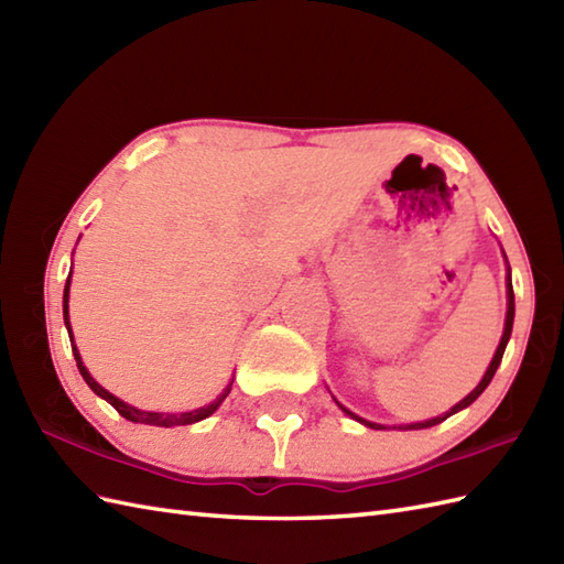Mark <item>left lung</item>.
Here are the masks:
<instances>
[{
	"instance_id": "1",
	"label": "left lung",
	"mask_w": 564,
	"mask_h": 564,
	"mask_svg": "<svg viewBox=\"0 0 564 564\" xmlns=\"http://www.w3.org/2000/svg\"><path fill=\"white\" fill-rule=\"evenodd\" d=\"M501 254H505V249H501ZM505 259H507V254H505ZM513 310H517V307H513V285H511V269H509V261H507V319H505V334H501V339H499L497 351H495V356H492V361H489V366H487V370H485L482 380L477 382V388H475L470 394H465V398H463L458 404H453L446 414H438V416H434V419H426V422H412V424H402V426H392V429L410 431V429H429V426H436V424H441V422H446V419H448L451 414H455V412L465 410V406H470V404H473L477 398H480V394L485 392V388L489 386V382H492V378H495V373H497V368H499V364H501V356H505V349H507V344H509V339H511V327H513ZM334 402H337V398H334ZM337 404H339V410H341L346 416L356 419L358 424H364V426H368V429H390V426H386V424L368 422V419H364V416L354 414L351 410H346V406H344L341 402H337Z\"/></svg>"
}]
</instances>
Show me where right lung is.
Instances as JSON below:
<instances>
[{
  "instance_id": "right-lung-1",
  "label": "right lung",
  "mask_w": 564,
  "mask_h": 564,
  "mask_svg": "<svg viewBox=\"0 0 564 564\" xmlns=\"http://www.w3.org/2000/svg\"><path fill=\"white\" fill-rule=\"evenodd\" d=\"M72 254H75V251H72ZM69 283H72V271H69V275H67L65 293H63V317H65V327H67V334H69L72 354H75V361H77L79 373H82L84 382H87V386H89L94 392H97L101 400L109 402L118 414L126 416L128 422H135V424H150V426H164V429H172V426H186V424H196V422H200V419L210 416V414H213L215 410H218V406L225 402V398H227V394H230V390H232V380L227 382V388H225V390L218 394V398H215L210 404H206V406H198V410H191V412H176V414H172V412H145V410H138V406L123 402L121 398H116V394H111L109 390L101 388L99 382L91 378V373L87 370V366H84L82 356H79V349H77V344H75V334H72V325H69V305H67V303H69Z\"/></svg>"
}]
</instances>
